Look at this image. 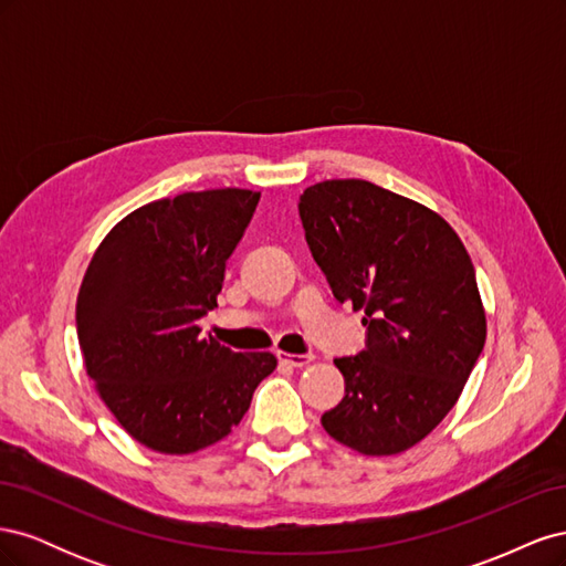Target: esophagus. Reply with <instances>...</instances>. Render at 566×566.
Segmentation results:
<instances>
[{
  "label": "esophagus",
  "instance_id": "1",
  "mask_svg": "<svg viewBox=\"0 0 566 566\" xmlns=\"http://www.w3.org/2000/svg\"><path fill=\"white\" fill-rule=\"evenodd\" d=\"M279 361L293 366V368H304L310 366L314 361L312 354H285V352H279Z\"/></svg>",
  "mask_w": 566,
  "mask_h": 566
}]
</instances>
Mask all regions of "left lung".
Returning <instances> with one entry per match:
<instances>
[{
  "instance_id": "1",
  "label": "left lung",
  "mask_w": 566,
  "mask_h": 566,
  "mask_svg": "<svg viewBox=\"0 0 566 566\" xmlns=\"http://www.w3.org/2000/svg\"><path fill=\"white\" fill-rule=\"evenodd\" d=\"M297 208L335 300L366 325V347L335 358L345 397L321 424L358 453H401L453 408L484 349L470 254L437 212L364 179L314 184Z\"/></svg>"
}]
</instances>
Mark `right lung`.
<instances>
[{"label":"right lung","mask_w":566,"mask_h":566,"mask_svg":"<svg viewBox=\"0 0 566 566\" xmlns=\"http://www.w3.org/2000/svg\"><path fill=\"white\" fill-rule=\"evenodd\" d=\"M256 202L245 188L148 202L104 238L84 273L75 325L87 375L153 451L181 455L224 439L276 368L273 354H238L198 328Z\"/></svg>","instance_id":"obj_1"}]
</instances>
